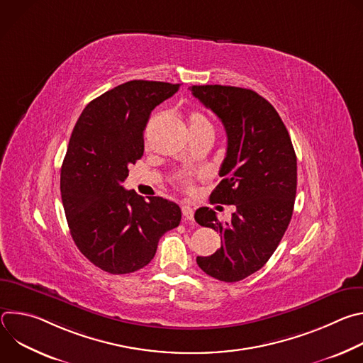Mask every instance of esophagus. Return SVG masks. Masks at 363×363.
<instances>
[{
    "mask_svg": "<svg viewBox=\"0 0 363 363\" xmlns=\"http://www.w3.org/2000/svg\"><path fill=\"white\" fill-rule=\"evenodd\" d=\"M182 216L185 221H194V210L191 208L189 205H182Z\"/></svg>",
    "mask_w": 363,
    "mask_h": 363,
    "instance_id": "obj_1",
    "label": "esophagus"
}]
</instances>
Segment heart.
<instances>
[{"label":"heart","mask_w":363,"mask_h":363,"mask_svg":"<svg viewBox=\"0 0 363 363\" xmlns=\"http://www.w3.org/2000/svg\"><path fill=\"white\" fill-rule=\"evenodd\" d=\"M157 119H158V116L153 118V119L150 121L149 126L146 128V136H149V133H150V130H152L155 122H157ZM188 123H189L191 133H192V132H196V130H199V129H202V128H205V126H210L208 119H206L201 112H196V111H194V112H191V113L188 115ZM179 179H181L182 182L186 181V179H185V175H179Z\"/></svg>","instance_id":"1"}]
</instances>
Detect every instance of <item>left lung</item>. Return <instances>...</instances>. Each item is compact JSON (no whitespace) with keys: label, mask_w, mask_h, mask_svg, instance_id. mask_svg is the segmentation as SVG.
<instances>
[{"label":"left lung","mask_w":363,"mask_h":363,"mask_svg":"<svg viewBox=\"0 0 363 363\" xmlns=\"http://www.w3.org/2000/svg\"><path fill=\"white\" fill-rule=\"evenodd\" d=\"M223 122L227 155L223 181L211 199L235 205L230 223L202 206L195 221L223 235L221 247L196 264L208 276L234 283L260 270L280 244L293 216L297 160L277 111L263 96L242 87L205 84L189 87Z\"/></svg>","instance_id":"1"}]
</instances>
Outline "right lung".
I'll return each mask as SVG.
<instances>
[{"label": "right lung", "instance_id": "add662e5", "mask_svg": "<svg viewBox=\"0 0 363 363\" xmlns=\"http://www.w3.org/2000/svg\"><path fill=\"white\" fill-rule=\"evenodd\" d=\"M178 89L126 82L91 100L72 132L60 174L65 213L80 252L106 273L128 274L149 264L160 238L181 223L175 202L145 201L122 186L143 155L150 112Z\"/></svg>", "mask_w": 363, "mask_h": 363}]
</instances>
